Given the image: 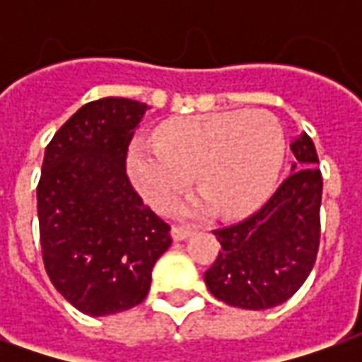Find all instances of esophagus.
Wrapping results in <instances>:
<instances>
[{"label": "esophagus", "instance_id": "esophagus-1", "mask_svg": "<svg viewBox=\"0 0 362 362\" xmlns=\"http://www.w3.org/2000/svg\"><path fill=\"white\" fill-rule=\"evenodd\" d=\"M189 235H192V233H189L188 228L173 227V230H170V236H173L174 243H182V240H186Z\"/></svg>", "mask_w": 362, "mask_h": 362}]
</instances>
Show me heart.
Listing matches in <instances>:
<instances>
[{
    "label": "heart",
    "mask_w": 362,
    "mask_h": 362,
    "mask_svg": "<svg viewBox=\"0 0 362 362\" xmlns=\"http://www.w3.org/2000/svg\"><path fill=\"white\" fill-rule=\"evenodd\" d=\"M285 147V129L269 110L199 114L163 124L157 143H132L127 174L153 209L166 211L196 173L202 194L184 211L202 215L217 209L223 217H240L269 197Z\"/></svg>",
    "instance_id": "b5f03b06"
}]
</instances>
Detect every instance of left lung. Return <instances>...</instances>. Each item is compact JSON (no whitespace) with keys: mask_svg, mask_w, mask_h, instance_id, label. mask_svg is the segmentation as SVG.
<instances>
[{"mask_svg":"<svg viewBox=\"0 0 362 362\" xmlns=\"http://www.w3.org/2000/svg\"><path fill=\"white\" fill-rule=\"evenodd\" d=\"M293 173L267 204L213 235L221 252L205 272L215 298L244 310H267L295 295L310 275L320 246L322 174L306 132L291 143Z\"/></svg>","mask_w":362,"mask_h":362,"instance_id":"8db88e82","label":"left lung"}]
</instances>
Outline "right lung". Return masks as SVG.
I'll return each instance as SVG.
<instances>
[{
    "label": "right lung",
    "mask_w": 362,
    "mask_h": 362,
    "mask_svg": "<svg viewBox=\"0 0 362 362\" xmlns=\"http://www.w3.org/2000/svg\"><path fill=\"white\" fill-rule=\"evenodd\" d=\"M149 106L122 96L85 104L44 151L36 202L52 285L89 316L129 310L147 296L170 227L132 188L127 145Z\"/></svg>",
    "instance_id": "obj_1"
}]
</instances>
